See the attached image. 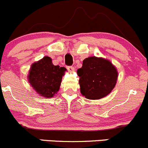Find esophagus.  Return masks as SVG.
<instances>
[{"mask_svg":"<svg viewBox=\"0 0 148 148\" xmlns=\"http://www.w3.org/2000/svg\"><path fill=\"white\" fill-rule=\"evenodd\" d=\"M66 68H67L68 71H71V72H72V71H73L75 70L73 66H66Z\"/></svg>","mask_w":148,"mask_h":148,"instance_id":"34e87169","label":"esophagus"}]
</instances>
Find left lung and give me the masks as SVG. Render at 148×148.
Masks as SVG:
<instances>
[{"label":"left lung","mask_w":148,"mask_h":148,"mask_svg":"<svg viewBox=\"0 0 148 148\" xmlns=\"http://www.w3.org/2000/svg\"><path fill=\"white\" fill-rule=\"evenodd\" d=\"M77 73L81 93L89 99H99L109 95L118 77L116 69L110 61L95 56L85 58Z\"/></svg>","instance_id":"left-lung-1"}]
</instances>
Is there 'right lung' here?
Masks as SVG:
<instances>
[{"label": "right lung", "instance_id": "1", "mask_svg": "<svg viewBox=\"0 0 148 148\" xmlns=\"http://www.w3.org/2000/svg\"><path fill=\"white\" fill-rule=\"evenodd\" d=\"M66 68L54 66L51 58L45 56L33 63L29 73V83L36 92L45 97H52L59 90Z\"/></svg>", "mask_w": 148, "mask_h": 148}]
</instances>
